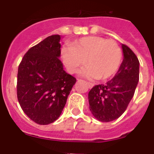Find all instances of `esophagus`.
I'll use <instances>...</instances> for the list:
<instances>
[{"instance_id":"obj_1","label":"esophagus","mask_w":154,"mask_h":154,"mask_svg":"<svg viewBox=\"0 0 154 154\" xmlns=\"http://www.w3.org/2000/svg\"><path fill=\"white\" fill-rule=\"evenodd\" d=\"M87 85H88V86H89V89H92V87L94 86V84L91 83V82H87Z\"/></svg>"}]
</instances>
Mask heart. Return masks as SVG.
Wrapping results in <instances>:
<instances>
[{"label": "heart", "mask_w": 154, "mask_h": 154, "mask_svg": "<svg viewBox=\"0 0 154 154\" xmlns=\"http://www.w3.org/2000/svg\"><path fill=\"white\" fill-rule=\"evenodd\" d=\"M62 55L69 72H77L86 61L89 66L82 74L101 80L112 77L122 60V52L117 43L99 36L84 37L75 41L72 46L64 48Z\"/></svg>", "instance_id": "b5f03b06"}]
</instances>
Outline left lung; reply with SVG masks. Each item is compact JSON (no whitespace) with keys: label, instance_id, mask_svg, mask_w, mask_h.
<instances>
[{"label":"left lung","instance_id":"1","mask_svg":"<svg viewBox=\"0 0 154 154\" xmlns=\"http://www.w3.org/2000/svg\"><path fill=\"white\" fill-rule=\"evenodd\" d=\"M123 60L117 73L106 84L97 85L89 91V109L96 119L110 122L126 111L139 82L140 62L126 45H122Z\"/></svg>","mask_w":154,"mask_h":154}]
</instances>
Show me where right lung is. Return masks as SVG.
I'll return each instance as SVG.
<instances>
[{
  "mask_svg": "<svg viewBox=\"0 0 154 154\" xmlns=\"http://www.w3.org/2000/svg\"><path fill=\"white\" fill-rule=\"evenodd\" d=\"M61 37L48 36L31 48L18 66L17 96L24 113L35 123L48 125L62 113L76 79L63 69Z\"/></svg>",
  "mask_w": 154,
  "mask_h": 154,
  "instance_id": "add662e5",
  "label": "right lung"
}]
</instances>
